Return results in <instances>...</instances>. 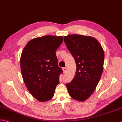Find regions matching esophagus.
<instances>
[{"label":"esophagus","mask_w":122,"mask_h":122,"mask_svg":"<svg viewBox=\"0 0 122 122\" xmlns=\"http://www.w3.org/2000/svg\"><path fill=\"white\" fill-rule=\"evenodd\" d=\"M63 72L64 73H66V67H64L63 68Z\"/></svg>","instance_id":"1"}]
</instances>
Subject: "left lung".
<instances>
[{
	"mask_svg": "<svg viewBox=\"0 0 122 122\" xmlns=\"http://www.w3.org/2000/svg\"><path fill=\"white\" fill-rule=\"evenodd\" d=\"M64 42L76 63L75 77L66 83L70 96L85 101L96 89L103 71L104 52L95 38L78 34L64 37Z\"/></svg>",
	"mask_w": 122,
	"mask_h": 122,
	"instance_id": "1",
	"label": "left lung"
}]
</instances>
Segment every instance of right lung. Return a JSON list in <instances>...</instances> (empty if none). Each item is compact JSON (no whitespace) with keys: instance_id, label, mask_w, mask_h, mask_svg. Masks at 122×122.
Returning <instances> with one entry per match:
<instances>
[{"instance_id":"1","label":"right lung","mask_w":122,"mask_h":122,"mask_svg":"<svg viewBox=\"0 0 122 122\" xmlns=\"http://www.w3.org/2000/svg\"><path fill=\"white\" fill-rule=\"evenodd\" d=\"M62 36L47 35L35 38L27 43L22 52L20 68L27 89L40 102L54 96L63 73L58 65L56 51L62 43Z\"/></svg>"}]
</instances>
